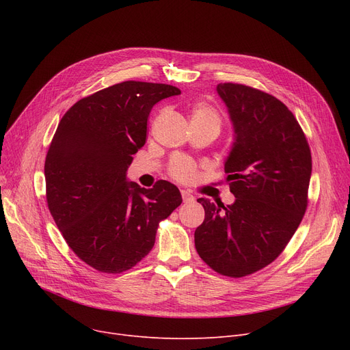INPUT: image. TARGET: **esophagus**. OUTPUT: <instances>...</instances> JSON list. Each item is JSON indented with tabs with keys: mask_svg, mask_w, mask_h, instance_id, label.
<instances>
[{
	"mask_svg": "<svg viewBox=\"0 0 350 350\" xmlns=\"http://www.w3.org/2000/svg\"><path fill=\"white\" fill-rule=\"evenodd\" d=\"M181 198L185 203H191V201H194L193 194H190L187 190H181Z\"/></svg>",
	"mask_w": 350,
	"mask_h": 350,
	"instance_id": "esophagus-1",
	"label": "esophagus"
}]
</instances>
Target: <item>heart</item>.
<instances>
[{
	"instance_id": "1",
	"label": "heart",
	"mask_w": 350,
	"mask_h": 350,
	"mask_svg": "<svg viewBox=\"0 0 350 350\" xmlns=\"http://www.w3.org/2000/svg\"><path fill=\"white\" fill-rule=\"evenodd\" d=\"M191 124L210 126L219 131L223 119L213 105L207 102H197L191 107ZM169 174L180 183H187L196 176V165L186 156H176L169 164Z\"/></svg>"
}]
</instances>
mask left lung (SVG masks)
I'll return each mask as SVG.
<instances>
[{
    "mask_svg": "<svg viewBox=\"0 0 350 350\" xmlns=\"http://www.w3.org/2000/svg\"><path fill=\"white\" fill-rule=\"evenodd\" d=\"M235 143L224 170L234 204L198 198L204 221L196 250L210 268L243 278L269 265L288 245L308 207L312 156L302 127L275 96L241 83H218Z\"/></svg>",
    "mask_w": 350,
    "mask_h": 350,
    "instance_id": "obj_1",
    "label": "left lung"
}]
</instances>
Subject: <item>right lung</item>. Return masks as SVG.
Returning <instances> with one entry per match:
<instances>
[{
	"label": "right lung",
	"mask_w": 350,
	"mask_h": 350,
	"mask_svg": "<svg viewBox=\"0 0 350 350\" xmlns=\"http://www.w3.org/2000/svg\"><path fill=\"white\" fill-rule=\"evenodd\" d=\"M180 95L165 83L126 81L78 100L62 116L45 159L46 203L69 248L105 273L133 268L149 254L161 219L180 204L178 189L126 181L146 143L147 119L161 99Z\"/></svg>",
	"instance_id": "right-lung-1"
}]
</instances>
